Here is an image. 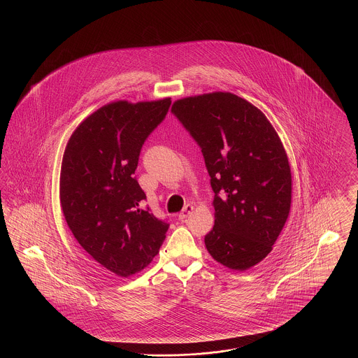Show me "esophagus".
Wrapping results in <instances>:
<instances>
[{"instance_id":"obj_1","label":"esophagus","mask_w":358,"mask_h":358,"mask_svg":"<svg viewBox=\"0 0 358 358\" xmlns=\"http://www.w3.org/2000/svg\"><path fill=\"white\" fill-rule=\"evenodd\" d=\"M193 212V205L187 204L184 206V209L180 212V215H178V219L182 222V220H185L187 216L190 215Z\"/></svg>"}]
</instances>
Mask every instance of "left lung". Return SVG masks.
Wrapping results in <instances>:
<instances>
[{
  "instance_id": "8db88e82",
  "label": "left lung",
  "mask_w": 358,
  "mask_h": 358,
  "mask_svg": "<svg viewBox=\"0 0 358 358\" xmlns=\"http://www.w3.org/2000/svg\"><path fill=\"white\" fill-rule=\"evenodd\" d=\"M173 115L197 142L215 192V225L205 247L244 271L268 255L289 217L287 154L266 115L231 92L174 102Z\"/></svg>"
}]
</instances>
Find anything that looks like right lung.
Masks as SVG:
<instances>
[{
	"mask_svg": "<svg viewBox=\"0 0 358 358\" xmlns=\"http://www.w3.org/2000/svg\"><path fill=\"white\" fill-rule=\"evenodd\" d=\"M171 104L166 98L103 106L78 126L63 157L60 203L69 229L101 266L123 278L153 260L169 228L145 206L134 173Z\"/></svg>",
	"mask_w": 358,
	"mask_h": 358,
	"instance_id": "right-lung-1",
	"label": "right lung"
}]
</instances>
